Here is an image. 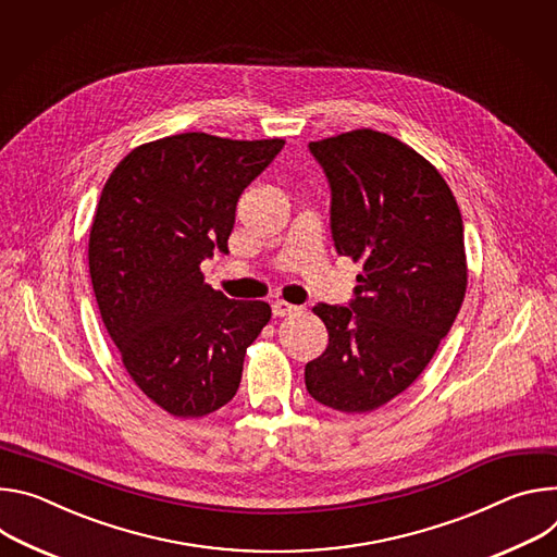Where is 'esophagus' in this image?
<instances>
[{
    "instance_id": "34e87169",
    "label": "esophagus",
    "mask_w": 557,
    "mask_h": 557,
    "mask_svg": "<svg viewBox=\"0 0 557 557\" xmlns=\"http://www.w3.org/2000/svg\"><path fill=\"white\" fill-rule=\"evenodd\" d=\"M272 312H274V317H294V314L300 312V307H296L292 302H285V300H276L272 305Z\"/></svg>"
}]
</instances>
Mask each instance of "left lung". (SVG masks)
I'll return each instance as SVG.
<instances>
[{
  "label": "left lung",
  "instance_id": "obj_1",
  "mask_svg": "<svg viewBox=\"0 0 557 557\" xmlns=\"http://www.w3.org/2000/svg\"><path fill=\"white\" fill-rule=\"evenodd\" d=\"M332 185L338 255L360 263L349 307L319 302L327 349L305 367L314 400L367 413L403 394L434 358L467 292L462 216L434 163L387 133L310 144Z\"/></svg>",
  "mask_w": 557,
  "mask_h": 557
}]
</instances>
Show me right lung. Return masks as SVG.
Wrapping results in <instances>:
<instances>
[{
    "label": "right lung",
    "instance_id": "obj_1",
    "mask_svg": "<svg viewBox=\"0 0 557 557\" xmlns=\"http://www.w3.org/2000/svg\"><path fill=\"white\" fill-rule=\"evenodd\" d=\"M283 146L172 135L131 150L103 185L88 240L101 321L135 385L174 418L234 398L272 319L263 300L212 289L201 261L227 252L238 197Z\"/></svg>",
    "mask_w": 557,
    "mask_h": 557
}]
</instances>
